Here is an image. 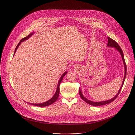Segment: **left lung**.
Here are the masks:
<instances>
[{
	"instance_id": "8db88e82",
	"label": "left lung",
	"mask_w": 135,
	"mask_h": 135,
	"mask_svg": "<svg viewBox=\"0 0 135 135\" xmlns=\"http://www.w3.org/2000/svg\"><path fill=\"white\" fill-rule=\"evenodd\" d=\"M107 46H109V47H115V49H116L117 50H118L119 51V52L120 53L121 56H122V60H123V64H124V69H125V74H124V79H123V83H122V84L118 92V93L117 94V95L115 96V97L110 99V100H107V101H104V102H92V101H90L88 99H87L86 98H85L82 93V91L81 90H80V89H79V93H80V95L81 98L84 100L85 101V102H86V103L91 105H92V106H102V105H106V104H109L112 102H113L115 99H116L118 96L119 95V94L120 93L122 87H123V84H124V80H125V79H126V74H127V66H126V62H125V60H124V55H123V51L122 50V49H121L120 46H119V45L115 42L114 40H113V39H112V38H110V37H108V44H107Z\"/></svg>"
}]
</instances>
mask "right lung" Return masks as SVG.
<instances>
[{"instance_id": "right-lung-1", "label": "right lung", "mask_w": 135, "mask_h": 135, "mask_svg": "<svg viewBox=\"0 0 135 135\" xmlns=\"http://www.w3.org/2000/svg\"><path fill=\"white\" fill-rule=\"evenodd\" d=\"M32 34H33V33H31L29 34L28 36H27V37H24L23 38H22V39L20 41V42L18 43V44H17V45L16 46V48H15V51H14V54H15V52H16L17 49L18 47V46L20 45L21 43L22 42H23L24 41H26V40L28 39V38H29L30 37H31V36ZM66 74H67V71H66L65 73H64V74L61 76L60 79V80H59V82H58V84H57V89H56V92H55V94L53 95V97L51 99H50L49 100H48V101H47V102H44V103H41V104H31V103H29V104H31V105H34V106H36L45 107V106H47L50 105H51L52 104L54 103L57 99V98H58V97H59V92H60L59 86H60V83L61 82V81H62V79H63V78H64V77L66 75Z\"/></svg>"}]
</instances>
